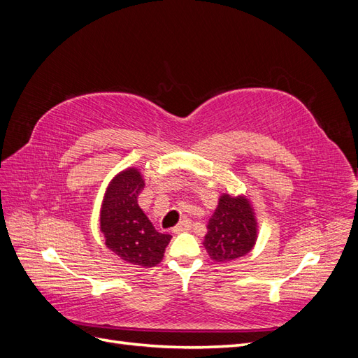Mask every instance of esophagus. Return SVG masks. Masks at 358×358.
<instances>
[{"label": "esophagus", "instance_id": "esophagus-1", "mask_svg": "<svg viewBox=\"0 0 358 358\" xmlns=\"http://www.w3.org/2000/svg\"><path fill=\"white\" fill-rule=\"evenodd\" d=\"M189 227H191V221L189 220H182L176 227H175V229H173V233H182V231H187L188 229H189Z\"/></svg>", "mask_w": 358, "mask_h": 358}]
</instances>
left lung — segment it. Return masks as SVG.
Returning a JSON list of instances; mask_svg holds the SVG:
<instances>
[{
  "mask_svg": "<svg viewBox=\"0 0 358 358\" xmlns=\"http://www.w3.org/2000/svg\"><path fill=\"white\" fill-rule=\"evenodd\" d=\"M254 209L243 196L222 194L204 236V248L215 262H231L246 255L257 241Z\"/></svg>",
  "mask_w": 358,
  "mask_h": 358,
  "instance_id": "8db88e82",
  "label": "left lung"
}]
</instances>
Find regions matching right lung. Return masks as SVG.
I'll use <instances>...</instances> for the list:
<instances>
[{
    "mask_svg": "<svg viewBox=\"0 0 358 358\" xmlns=\"http://www.w3.org/2000/svg\"><path fill=\"white\" fill-rule=\"evenodd\" d=\"M145 180L137 169L119 173L107 187L101 206V233L107 248L117 257L142 267L157 266L164 257L171 236L162 234L137 203Z\"/></svg>",
    "mask_w": 358,
    "mask_h": 358,
    "instance_id": "add662e5",
    "label": "right lung"
}]
</instances>
